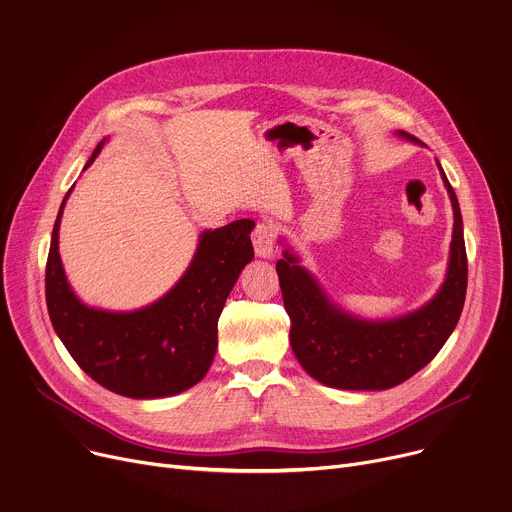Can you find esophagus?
<instances>
[{"instance_id": "1", "label": "esophagus", "mask_w": 512, "mask_h": 512, "mask_svg": "<svg viewBox=\"0 0 512 512\" xmlns=\"http://www.w3.org/2000/svg\"><path fill=\"white\" fill-rule=\"evenodd\" d=\"M253 247H255V255L269 259L275 253V226L271 222H259L253 230Z\"/></svg>"}]
</instances>
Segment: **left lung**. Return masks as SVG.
Segmentation results:
<instances>
[{
  "instance_id": "8db88e82",
  "label": "left lung",
  "mask_w": 512,
  "mask_h": 512,
  "mask_svg": "<svg viewBox=\"0 0 512 512\" xmlns=\"http://www.w3.org/2000/svg\"><path fill=\"white\" fill-rule=\"evenodd\" d=\"M398 134L416 143L412 134ZM439 171L453 206V239L445 282L423 308L392 320H363L337 308L288 249L275 263L292 320V351L314 380L341 390L394 388L423 369L453 333L466 302L468 255L457 196L441 165Z\"/></svg>"
}]
</instances>
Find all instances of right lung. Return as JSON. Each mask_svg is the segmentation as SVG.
Wrapping results in <instances>:
<instances>
[{
    "mask_svg": "<svg viewBox=\"0 0 512 512\" xmlns=\"http://www.w3.org/2000/svg\"><path fill=\"white\" fill-rule=\"evenodd\" d=\"M102 147L104 141L85 169ZM71 190L55 220L44 275L55 333L91 380L120 396L165 398L196 386L212 365L224 302L253 259L255 222L243 218L202 232L188 271L157 302L132 312L98 310L73 294L59 255V226Z\"/></svg>",
    "mask_w": 512,
    "mask_h": 512,
    "instance_id": "right-lung-1",
    "label": "right lung"
}]
</instances>
